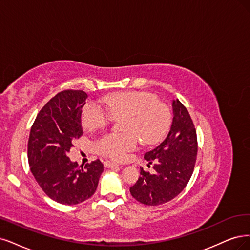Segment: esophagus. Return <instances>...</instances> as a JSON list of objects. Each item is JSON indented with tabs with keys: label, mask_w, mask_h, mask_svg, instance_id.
Masks as SVG:
<instances>
[{
	"label": "esophagus",
	"mask_w": 250,
	"mask_h": 250,
	"mask_svg": "<svg viewBox=\"0 0 250 250\" xmlns=\"http://www.w3.org/2000/svg\"><path fill=\"white\" fill-rule=\"evenodd\" d=\"M104 166H105V168H115V167H118V164H116L114 162L106 161V162H104Z\"/></svg>",
	"instance_id": "esophagus-1"
}]
</instances>
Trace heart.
I'll list each match as a JSON object with an SVG mask.
<instances>
[{"mask_svg":"<svg viewBox=\"0 0 250 250\" xmlns=\"http://www.w3.org/2000/svg\"><path fill=\"white\" fill-rule=\"evenodd\" d=\"M106 110L94 101H87L81 109V125L87 132L107 126L111 120L122 119L125 133L106 134L95 143L101 155L115 161L124 160L134 150L140 139L143 144L160 142L171 125L170 108L146 91H120L102 98Z\"/></svg>","mask_w":250,"mask_h":250,"instance_id":"1","label":"heart"}]
</instances>
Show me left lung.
<instances>
[{"label": "left lung", "instance_id": "8db88e82", "mask_svg": "<svg viewBox=\"0 0 250 250\" xmlns=\"http://www.w3.org/2000/svg\"><path fill=\"white\" fill-rule=\"evenodd\" d=\"M173 120L166 139L144 159L154 163V174L141 168L130 191L138 202L158 206L177 197L187 187L195 168L198 143L195 125L188 109L176 99L172 101Z\"/></svg>", "mask_w": 250, "mask_h": 250}]
</instances>
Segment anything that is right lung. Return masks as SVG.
Masks as SVG:
<instances>
[{
	"label": "right lung",
	"instance_id": "right-lung-1",
	"mask_svg": "<svg viewBox=\"0 0 250 250\" xmlns=\"http://www.w3.org/2000/svg\"><path fill=\"white\" fill-rule=\"evenodd\" d=\"M87 94L63 90L54 96L32 125L27 158L31 172L43 191L63 205H76L94 195L104 166L97 160L79 167L68 158L72 142L83 134L81 109Z\"/></svg>",
	"mask_w": 250,
	"mask_h": 250
}]
</instances>
